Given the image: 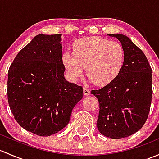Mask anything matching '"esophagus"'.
Returning a JSON list of instances; mask_svg holds the SVG:
<instances>
[{
	"instance_id": "obj_1",
	"label": "esophagus",
	"mask_w": 159,
	"mask_h": 159,
	"mask_svg": "<svg viewBox=\"0 0 159 159\" xmlns=\"http://www.w3.org/2000/svg\"><path fill=\"white\" fill-rule=\"evenodd\" d=\"M83 91H84V94L85 96H88V95H89L90 94V93H91V91H90V90L88 89V88H86V87H84V89H83Z\"/></svg>"
}]
</instances>
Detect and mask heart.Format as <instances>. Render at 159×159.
<instances>
[{
    "mask_svg": "<svg viewBox=\"0 0 159 159\" xmlns=\"http://www.w3.org/2000/svg\"><path fill=\"white\" fill-rule=\"evenodd\" d=\"M72 48V52L64 53L62 62L73 81L81 77L86 68V75L94 84L105 85L118 76L124 65V48L117 41L90 37L75 41Z\"/></svg>",
    "mask_w": 159,
    "mask_h": 159,
    "instance_id": "heart-1",
    "label": "heart"
}]
</instances>
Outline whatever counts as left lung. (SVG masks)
<instances>
[{"instance_id":"8db88e82","label":"left lung","mask_w":159,"mask_h":159,"mask_svg":"<svg viewBox=\"0 0 159 159\" xmlns=\"http://www.w3.org/2000/svg\"><path fill=\"white\" fill-rule=\"evenodd\" d=\"M124 48L121 71L109 84L92 90L99 102L98 131L110 139H122L142 128L148 118L152 98V70L146 56L125 35L110 34Z\"/></svg>"}]
</instances>
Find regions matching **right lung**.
I'll return each mask as SVG.
<instances>
[{
  "label": "right lung",
  "mask_w": 159,
  "mask_h": 159,
  "mask_svg": "<svg viewBox=\"0 0 159 159\" xmlns=\"http://www.w3.org/2000/svg\"><path fill=\"white\" fill-rule=\"evenodd\" d=\"M61 34H38L20 50L7 75L10 109L23 129L50 136L68 124L83 97L81 86L65 80Z\"/></svg>",
  "instance_id": "right-lung-1"
}]
</instances>
